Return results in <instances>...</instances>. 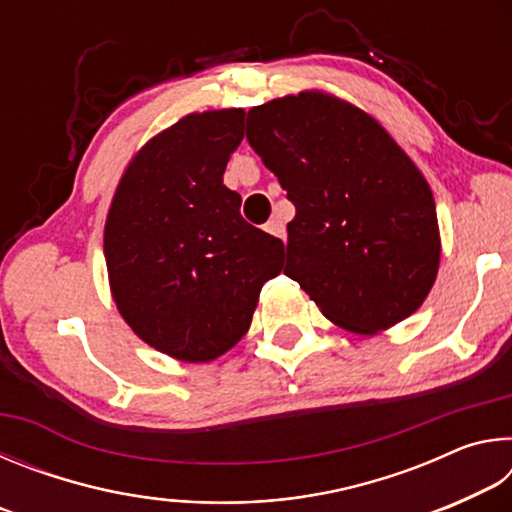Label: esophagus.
Wrapping results in <instances>:
<instances>
[{"instance_id": "obj_1", "label": "esophagus", "mask_w": 512, "mask_h": 512, "mask_svg": "<svg viewBox=\"0 0 512 512\" xmlns=\"http://www.w3.org/2000/svg\"><path fill=\"white\" fill-rule=\"evenodd\" d=\"M264 230L268 232V235H273V237H280L282 241H284V237H287V232H284V225L280 223V221H268L266 225H264Z\"/></svg>"}]
</instances>
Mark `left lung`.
Segmentation results:
<instances>
[{"label":"left lung","instance_id":"8db88e82","mask_svg":"<svg viewBox=\"0 0 512 512\" xmlns=\"http://www.w3.org/2000/svg\"><path fill=\"white\" fill-rule=\"evenodd\" d=\"M246 140L296 205L284 275L348 332L409 318L438 275V216L429 183L379 121L305 90L248 110Z\"/></svg>","mask_w":512,"mask_h":512}]
</instances>
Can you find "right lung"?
I'll use <instances>...</instances> for the list:
<instances>
[{
  "label": "right lung",
  "mask_w": 512,
  "mask_h": 512,
  "mask_svg": "<svg viewBox=\"0 0 512 512\" xmlns=\"http://www.w3.org/2000/svg\"><path fill=\"white\" fill-rule=\"evenodd\" d=\"M244 110L192 112L146 142L112 198L103 253L121 318L151 348L205 363L241 341L284 244L223 185Z\"/></svg>",
  "instance_id": "right-lung-1"
}]
</instances>
